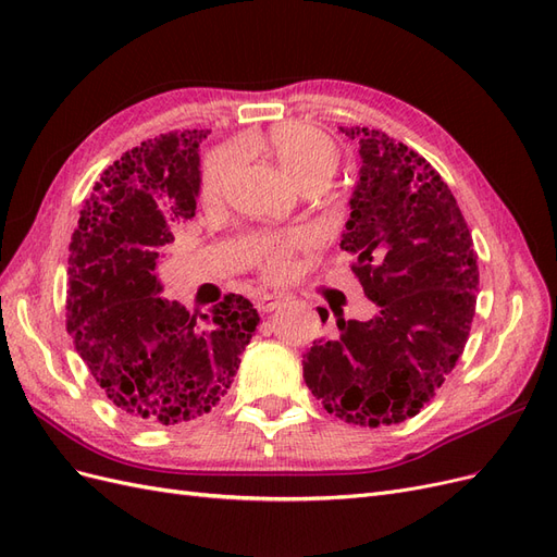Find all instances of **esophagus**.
Listing matches in <instances>:
<instances>
[{
  "instance_id": "esophagus-1",
  "label": "esophagus",
  "mask_w": 557,
  "mask_h": 557,
  "mask_svg": "<svg viewBox=\"0 0 557 557\" xmlns=\"http://www.w3.org/2000/svg\"><path fill=\"white\" fill-rule=\"evenodd\" d=\"M281 305H283V297H281V295H272V293H260V295L256 297V307H258V311H262V313L276 311Z\"/></svg>"
}]
</instances>
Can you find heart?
<instances>
[{"label":"heart","mask_w":557,"mask_h":557,"mask_svg":"<svg viewBox=\"0 0 557 557\" xmlns=\"http://www.w3.org/2000/svg\"><path fill=\"white\" fill-rule=\"evenodd\" d=\"M242 150H267L281 170L288 174L301 190L325 188L330 178L339 170V146L325 132L311 125H281L267 137H246L237 146L215 148L201 162L199 170V197L205 205H215L232 172L237 170ZM309 246L307 232H290L276 239H267L258 246L256 258L262 274L272 281L285 278L293 269L297 250Z\"/></svg>","instance_id":"heart-1"}]
</instances>
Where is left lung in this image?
<instances>
[{
  "instance_id": "obj_1",
  "label": "left lung",
  "mask_w": 557,
  "mask_h": 557,
  "mask_svg": "<svg viewBox=\"0 0 557 557\" xmlns=\"http://www.w3.org/2000/svg\"><path fill=\"white\" fill-rule=\"evenodd\" d=\"M360 144L342 250L379 307L344 320L301 360L327 413L362 428L413 418L462 356L476 311L479 264L465 215L444 178L413 148L372 127H339ZM327 323V311L318 309Z\"/></svg>"
}]
</instances>
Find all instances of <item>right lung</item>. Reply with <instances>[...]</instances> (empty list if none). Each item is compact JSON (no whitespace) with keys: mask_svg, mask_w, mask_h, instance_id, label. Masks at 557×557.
Here are the masks:
<instances>
[{"mask_svg":"<svg viewBox=\"0 0 557 557\" xmlns=\"http://www.w3.org/2000/svg\"><path fill=\"white\" fill-rule=\"evenodd\" d=\"M207 134H160L123 153L95 183L70 244L66 332L104 395L148 428L209 413L260 323L244 295L199 318L160 297L158 258L195 215Z\"/></svg>","mask_w":557,"mask_h":557,"instance_id":"1","label":"right lung"}]
</instances>
